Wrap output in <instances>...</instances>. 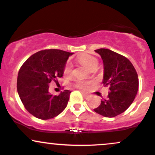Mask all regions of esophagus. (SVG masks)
<instances>
[{
    "label": "esophagus",
    "instance_id": "34e87169",
    "mask_svg": "<svg viewBox=\"0 0 155 155\" xmlns=\"http://www.w3.org/2000/svg\"><path fill=\"white\" fill-rule=\"evenodd\" d=\"M82 95H83V96H84V98H86V99H87V98H89V97H90V95H87V94H85V93H82Z\"/></svg>",
    "mask_w": 155,
    "mask_h": 155
}]
</instances>
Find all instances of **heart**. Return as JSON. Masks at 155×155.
I'll return each instance as SVG.
<instances>
[{"label": "heart", "instance_id": "obj_1", "mask_svg": "<svg viewBox=\"0 0 155 155\" xmlns=\"http://www.w3.org/2000/svg\"><path fill=\"white\" fill-rule=\"evenodd\" d=\"M78 60L81 65L86 67L89 70L91 71L93 68L97 67V60L94 57L87 54H83L78 58ZM63 75L65 77H71L72 75V65L70 63H67L65 64L63 69ZM92 81H76L74 83V86L76 88L82 90L84 91H86L90 88V86L92 84Z\"/></svg>", "mask_w": 155, "mask_h": 155}]
</instances>
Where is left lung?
<instances>
[{
  "instance_id": "left-lung-1",
  "label": "left lung",
  "mask_w": 155,
  "mask_h": 155,
  "mask_svg": "<svg viewBox=\"0 0 155 155\" xmlns=\"http://www.w3.org/2000/svg\"><path fill=\"white\" fill-rule=\"evenodd\" d=\"M104 65L103 84L109 87L108 97L101 100L96 113L106 117H114L127 110L133 102L138 89V74L131 62L123 55L108 49L95 50Z\"/></svg>"
}]
</instances>
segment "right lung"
I'll use <instances>...</instances> for the list:
<instances>
[{
    "label": "right lung",
    "instance_id": "add662e5",
    "mask_svg": "<svg viewBox=\"0 0 155 155\" xmlns=\"http://www.w3.org/2000/svg\"><path fill=\"white\" fill-rule=\"evenodd\" d=\"M73 53L60 49H44L31 55L22 64L17 76V87L25 109L40 120L57 117L66 107L71 91L59 95L49 92V84L63 75L68 57Z\"/></svg>",
    "mask_w": 155,
    "mask_h": 155
}]
</instances>
